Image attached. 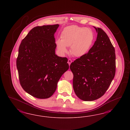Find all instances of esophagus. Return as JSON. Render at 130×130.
<instances>
[{
  "mask_svg": "<svg viewBox=\"0 0 130 130\" xmlns=\"http://www.w3.org/2000/svg\"><path fill=\"white\" fill-rule=\"evenodd\" d=\"M72 62V60L71 59H68V63L69 64V66L71 65V63Z\"/></svg>",
  "mask_w": 130,
  "mask_h": 130,
  "instance_id": "34e87169",
  "label": "esophagus"
}]
</instances>
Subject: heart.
<instances>
[{
	"mask_svg": "<svg viewBox=\"0 0 130 130\" xmlns=\"http://www.w3.org/2000/svg\"><path fill=\"white\" fill-rule=\"evenodd\" d=\"M61 40H56V46L61 54L68 51L67 47L70 46V52L75 57L85 55L93 43L94 35L91 28L71 25L64 28L60 34Z\"/></svg>",
	"mask_w": 130,
	"mask_h": 130,
	"instance_id": "1",
	"label": "heart"
}]
</instances>
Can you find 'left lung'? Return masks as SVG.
Returning a JSON list of instances; mask_svg holds the SVG:
<instances>
[{"label":"left lung","mask_w":130,"mask_h":130,"mask_svg":"<svg viewBox=\"0 0 130 130\" xmlns=\"http://www.w3.org/2000/svg\"><path fill=\"white\" fill-rule=\"evenodd\" d=\"M96 40L89 52L71 63L75 94L84 101H92L106 92L115 74V49L106 33L95 28Z\"/></svg>","instance_id":"obj_1"}]
</instances>
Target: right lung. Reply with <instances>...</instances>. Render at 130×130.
<instances>
[{"label": "right lung", "instance_id": "obj_1", "mask_svg": "<svg viewBox=\"0 0 130 130\" xmlns=\"http://www.w3.org/2000/svg\"><path fill=\"white\" fill-rule=\"evenodd\" d=\"M59 27L56 24L34 27L20 44L16 62L20 84L37 98L51 97L69 68L67 58L55 54L54 34Z\"/></svg>", "mask_w": 130, "mask_h": 130}]
</instances>
